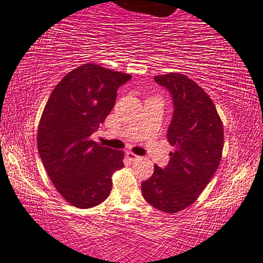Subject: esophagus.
Instances as JSON below:
<instances>
[{
    "mask_svg": "<svg viewBox=\"0 0 263 263\" xmlns=\"http://www.w3.org/2000/svg\"><path fill=\"white\" fill-rule=\"evenodd\" d=\"M127 157H128V159L130 160V161H134V160L139 159V156L135 155L134 153H132V152H127Z\"/></svg>",
    "mask_w": 263,
    "mask_h": 263,
    "instance_id": "1",
    "label": "esophagus"
}]
</instances>
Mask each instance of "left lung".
Returning a JSON list of instances; mask_svg holds the SVG:
<instances>
[{
  "label": "left lung",
  "instance_id": "1",
  "mask_svg": "<svg viewBox=\"0 0 263 263\" xmlns=\"http://www.w3.org/2000/svg\"><path fill=\"white\" fill-rule=\"evenodd\" d=\"M154 80L172 95L174 111L167 139L175 151L163 169L155 165L141 191L154 208L177 213L196 201L219 167L223 126L212 99L188 76L169 72Z\"/></svg>",
  "mask_w": 263,
  "mask_h": 263
}]
</instances>
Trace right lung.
Returning <instances> with one entry per match:
<instances>
[{
  "mask_svg": "<svg viewBox=\"0 0 263 263\" xmlns=\"http://www.w3.org/2000/svg\"><path fill=\"white\" fill-rule=\"evenodd\" d=\"M132 75L86 63L64 76L48 99L39 124L42 163L61 196L78 208L107 199L123 152L91 140L114 107L118 88Z\"/></svg>",
  "mask_w": 263,
  "mask_h": 263,
  "instance_id": "add662e5",
  "label": "right lung"
}]
</instances>
